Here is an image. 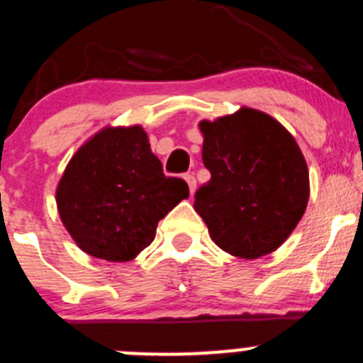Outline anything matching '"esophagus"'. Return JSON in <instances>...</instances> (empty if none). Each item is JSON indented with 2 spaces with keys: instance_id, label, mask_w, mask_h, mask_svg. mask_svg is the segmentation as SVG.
Returning a JSON list of instances; mask_svg holds the SVG:
<instances>
[{
  "instance_id": "1",
  "label": "esophagus",
  "mask_w": 363,
  "mask_h": 363,
  "mask_svg": "<svg viewBox=\"0 0 363 363\" xmlns=\"http://www.w3.org/2000/svg\"><path fill=\"white\" fill-rule=\"evenodd\" d=\"M185 182H186V185H189V190H190V194H194L196 192V185H197V182H196V177H194V174H190V173H186L185 177Z\"/></svg>"
}]
</instances>
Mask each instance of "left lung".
Listing matches in <instances>:
<instances>
[{
  "label": "left lung",
  "mask_w": 363,
  "mask_h": 363,
  "mask_svg": "<svg viewBox=\"0 0 363 363\" xmlns=\"http://www.w3.org/2000/svg\"><path fill=\"white\" fill-rule=\"evenodd\" d=\"M210 182L194 208L225 252L256 259L284 243L308 201V171L293 135L268 114L242 107L201 121Z\"/></svg>",
  "instance_id": "1"
}]
</instances>
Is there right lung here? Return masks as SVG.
Listing matches in <instances>:
<instances>
[{"instance_id":"obj_1","label":"right lung","mask_w":363,"mask_h":363,"mask_svg":"<svg viewBox=\"0 0 363 363\" xmlns=\"http://www.w3.org/2000/svg\"><path fill=\"white\" fill-rule=\"evenodd\" d=\"M189 185L166 177L141 127L104 128L77 150L61 177V222L93 257L130 261L155 240L157 224Z\"/></svg>"}]
</instances>
